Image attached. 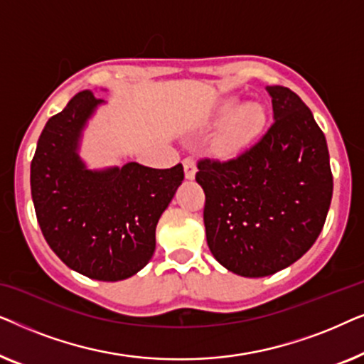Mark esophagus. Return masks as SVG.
I'll use <instances>...</instances> for the list:
<instances>
[{"mask_svg":"<svg viewBox=\"0 0 364 364\" xmlns=\"http://www.w3.org/2000/svg\"><path fill=\"white\" fill-rule=\"evenodd\" d=\"M183 172H186V178L187 181H193V177H196V172H197V166H196V161H193L192 157H187L183 159Z\"/></svg>","mask_w":364,"mask_h":364,"instance_id":"esophagus-1","label":"esophagus"}]
</instances>
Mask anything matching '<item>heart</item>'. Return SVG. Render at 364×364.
<instances>
[{"instance_id":"b5f03b06","label":"heart","mask_w":364,"mask_h":364,"mask_svg":"<svg viewBox=\"0 0 364 364\" xmlns=\"http://www.w3.org/2000/svg\"><path fill=\"white\" fill-rule=\"evenodd\" d=\"M217 117L223 124L215 137V151L220 156L233 157L247 151L260 137L268 112L258 101L242 102L240 97H230L218 107Z\"/></svg>"}]
</instances>
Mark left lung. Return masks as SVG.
<instances>
[{
    "label": "left lung",
    "mask_w": 364,
    "mask_h": 364,
    "mask_svg": "<svg viewBox=\"0 0 364 364\" xmlns=\"http://www.w3.org/2000/svg\"><path fill=\"white\" fill-rule=\"evenodd\" d=\"M275 122L230 161H198L205 192L207 243L240 277L290 267L316 242L333 196L325 134L306 104L283 86H267Z\"/></svg>",
    "instance_id": "8db88e82"
}]
</instances>
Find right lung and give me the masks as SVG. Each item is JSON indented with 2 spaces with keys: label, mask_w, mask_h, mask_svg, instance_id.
<instances>
[{
  "label": "right lung",
  "mask_w": 364,
  "mask_h": 364,
  "mask_svg": "<svg viewBox=\"0 0 364 364\" xmlns=\"http://www.w3.org/2000/svg\"><path fill=\"white\" fill-rule=\"evenodd\" d=\"M102 104L91 91L77 92L46 122L31 162V196L48 245L71 270L119 282L152 258L157 222L183 181V167L127 162L89 168L79 149Z\"/></svg>",
  "instance_id": "obj_1"
}]
</instances>
